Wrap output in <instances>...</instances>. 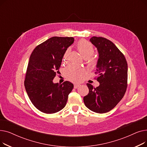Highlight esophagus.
Masks as SVG:
<instances>
[{"instance_id": "34e87169", "label": "esophagus", "mask_w": 147, "mask_h": 147, "mask_svg": "<svg viewBox=\"0 0 147 147\" xmlns=\"http://www.w3.org/2000/svg\"><path fill=\"white\" fill-rule=\"evenodd\" d=\"M80 86V84H78V83H75V84H74V88L75 89H77L78 88H79Z\"/></svg>"}]
</instances>
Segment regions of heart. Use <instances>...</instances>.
Here are the masks:
<instances>
[{"label": "heart", "mask_w": 147, "mask_h": 147, "mask_svg": "<svg viewBox=\"0 0 147 147\" xmlns=\"http://www.w3.org/2000/svg\"><path fill=\"white\" fill-rule=\"evenodd\" d=\"M77 48L81 55V56L84 59L89 58L92 56L94 52V46L92 44L86 40H80L77 45ZM69 52V49H68L64 55V58H65ZM88 64L89 65H94L95 64V61L93 59H89ZM64 73L67 79L70 81L78 82L80 81L85 73L84 69L80 67H76L75 65H70L68 66L64 69Z\"/></svg>", "instance_id": "1"}]
</instances>
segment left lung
Instances as JSON below:
<instances>
[{"label": "left lung", "mask_w": 147, "mask_h": 147, "mask_svg": "<svg viewBox=\"0 0 147 147\" xmlns=\"http://www.w3.org/2000/svg\"><path fill=\"white\" fill-rule=\"evenodd\" d=\"M90 42L97 48L96 80L99 86L94 88L87 83L89 94L83 101L90 110L97 113L110 111L120 101L127 86V64L122 52L111 41L94 36Z\"/></svg>", "instance_id": "obj_1"}]
</instances>
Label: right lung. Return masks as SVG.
<instances>
[{
    "label": "right lung",
    "mask_w": 147,
    "mask_h": 147,
    "mask_svg": "<svg viewBox=\"0 0 147 147\" xmlns=\"http://www.w3.org/2000/svg\"><path fill=\"white\" fill-rule=\"evenodd\" d=\"M74 40L71 37H52L37 46L31 54L24 86L31 102L44 113H55L64 109L73 89L71 82L53 83V79Z\"/></svg>",
    "instance_id": "1"
}]
</instances>
